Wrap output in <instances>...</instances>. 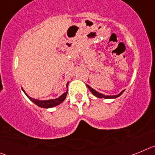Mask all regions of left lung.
<instances>
[{
	"label": "left lung",
	"mask_w": 155,
	"mask_h": 155,
	"mask_svg": "<svg viewBox=\"0 0 155 155\" xmlns=\"http://www.w3.org/2000/svg\"><path fill=\"white\" fill-rule=\"evenodd\" d=\"M87 87H88V89L90 90V91H91V92L93 94H94V96H96V97H98V98H117V97L120 96V95H121V94H123V92H124V91H121V92H120V94H116V95H113V96H109V95H105V94H102V93L98 92V91H95V90L93 89L92 87H90L89 85H87Z\"/></svg>",
	"instance_id": "8db88e82"
}]
</instances>
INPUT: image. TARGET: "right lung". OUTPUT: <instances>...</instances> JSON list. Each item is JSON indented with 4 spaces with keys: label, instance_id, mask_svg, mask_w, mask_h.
<instances>
[{
    "label": "right lung",
    "instance_id": "1",
    "mask_svg": "<svg viewBox=\"0 0 155 155\" xmlns=\"http://www.w3.org/2000/svg\"><path fill=\"white\" fill-rule=\"evenodd\" d=\"M68 83L67 84V87H68ZM22 90H23V88H22ZM23 91L25 93V91L24 90H23ZM25 94H26V93H25ZM67 94H68V91H66L65 93H64V94H63L61 96L59 97L58 98H55V99L45 100V101H40V100L34 99V98H30V97H28L27 94L26 95L28 96V98L31 100V102H33V103H35L36 105H38L39 107L52 108V107H53V106H56V105H59V104H61L62 102H64V99L66 98V96H67Z\"/></svg>",
    "mask_w": 155,
    "mask_h": 155
}]
</instances>
